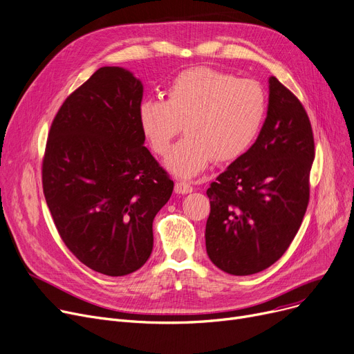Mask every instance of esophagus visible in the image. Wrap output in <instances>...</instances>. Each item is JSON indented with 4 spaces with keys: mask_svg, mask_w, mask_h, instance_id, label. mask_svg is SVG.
Here are the masks:
<instances>
[{
    "mask_svg": "<svg viewBox=\"0 0 354 354\" xmlns=\"http://www.w3.org/2000/svg\"><path fill=\"white\" fill-rule=\"evenodd\" d=\"M174 192L177 194H189V193L193 192V187L186 181H177L176 186H174Z\"/></svg>",
    "mask_w": 354,
    "mask_h": 354,
    "instance_id": "1",
    "label": "esophagus"
}]
</instances>
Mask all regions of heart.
Segmentation results:
<instances>
[{"label": "heart", "mask_w": 354, "mask_h": 354, "mask_svg": "<svg viewBox=\"0 0 354 354\" xmlns=\"http://www.w3.org/2000/svg\"><path fill=\"white\" fill-rule=\"evenodd\" d=\"M165 102L148 99L138 111L141 131L170 173L192 178L216 158L227 162L254 144L266 113V96L258 82L198 66L177 75L165 89Z\"/></svg>", "instance_id": "obj_1"}]
</instances>
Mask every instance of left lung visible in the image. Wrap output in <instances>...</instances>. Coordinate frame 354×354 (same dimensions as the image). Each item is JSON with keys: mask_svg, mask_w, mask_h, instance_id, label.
Here are the masks:
<instances>
[{"mask_svg": "<svg viewBox=\"0 0 354 354\" xmlns=\"http://www.w3.org/2000/svg\"><path fill=\"white\" fill-rule=\"evenodd\" d=\"M269 99L259 136L210 184L206 250L230 275H252L288 249L310 198L314 137L297 96L269 77Z\"/></svg>", "mask_w": 354, "mask_h": 354, "instance_id": "1", "label": "left lung"}]
</instances>
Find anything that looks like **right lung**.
Listing matches in <instances>:
<instances>
[{"label":"right lung","mask_w":354,"mask_h":354,"mask_svg":"<svg viewBox=\"0 0 354 354\" xmlns=\"http://www.w3.org/2000/svg\"><path fill=\"white\" fill-rule=\"evenodd\" d=\"M142 92L124 67H100L63 102L43 160V192L60 238L108 277L148 261L154 217L174 189L144 147Z\"/></svg>","instance_id":"1"}]
</instances>
